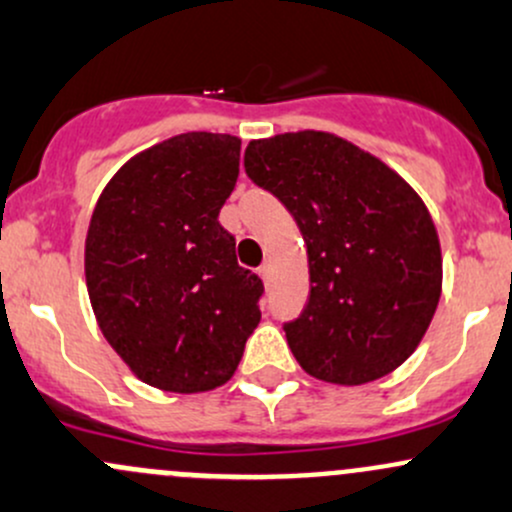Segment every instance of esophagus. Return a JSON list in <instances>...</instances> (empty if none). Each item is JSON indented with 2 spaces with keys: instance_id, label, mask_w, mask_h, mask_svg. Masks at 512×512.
Listing matches in <instances>:
<instances>
[{
  "instance_id": "obj_1",
  "label": "esophagus",
  "mask_w": 512,
  "mask_h": 512,
  "mask_svg": "<svg viewBox=\"0 0 512 512\" xmlns=\"http://www.w3.org/2000/svg\"><path fill=\"white\" fill-rule=\"evenodd\" d=\"M257 274H260V277H262V282H270V274H272V265H270V262H265V265H262L260 267V270H257Z\"/></svg>"
}]
</instances>
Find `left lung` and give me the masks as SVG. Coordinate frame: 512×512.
<instances>
[{
    "label": "left lung",
    "mask_w": 512,
    "mask_h": 512,
    "mask_svg": "<svg viewBox=\"0 0 512 512\" xmlns=\"http://www.w3.org/2000/svg\"><path fill=\"white\" fill-rule=\"evenodd\" d=\"M245 171L306 242L309 304L284 324L301 368L348 387L400 368L441 297L439 235L419 193L383 159L316 129L252 139Z\"/></svg>",
    "instance_id": "1"
}]
</instances>
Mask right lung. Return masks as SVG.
Instances as JSON below:
<instances>
[{
  "mask_svg": "<svg viewBox=\"0 0 512 512\" xmlns=\"http://www.w3.org/2000/svg\"><path fill=\"white\" fill-rule=\"evenodd\" d=\"M240 139L186 132L134 154L102 188L85 238V284L102 336L142 383L208 392L238 370L260 324V277L218 223Z\"/></svg>",
  "mask_w": 512,
  "mask_h": 512,
  "instance_id": "right-lung-1",
  "label": "right lung"
}]
</instances>
